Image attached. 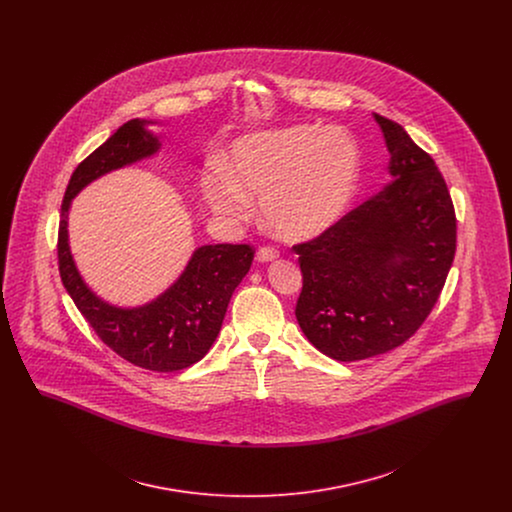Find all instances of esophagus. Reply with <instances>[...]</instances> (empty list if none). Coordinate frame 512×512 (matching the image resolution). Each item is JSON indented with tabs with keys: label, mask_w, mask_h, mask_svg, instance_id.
Segmentation results:
<instances>
[{
	"label": "esophagus",
	"mask_w": 512,
	"mask_h": 512,
	"mask_svg": "<svg viewBox=\"0 0 512 512\" xmlns=\"http://www.w3.org/2000/svg\"><path fill=\"white\" fill-rule=\"evenodd\" d=\"M278 249H274V247H270V245H263V247H259V251H257V261L259 263H270V261H274V259H278Z\"/></svg>",
	"instance_id": "34e87169"
}]
</instances>
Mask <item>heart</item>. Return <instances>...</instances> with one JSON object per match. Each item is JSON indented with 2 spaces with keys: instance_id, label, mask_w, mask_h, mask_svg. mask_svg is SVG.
I'll return each mask as SVG.
<instances>
[{
  "instance_id": "b5f03b06",
  "label": "heart",
  "mask_w": 512,
  "mask_h": 512,
  "mask_svg": "<svg viewBox=\"0 0 512 512\" xmlns=\"http://www.w3.org/2000/svg\"><path fill=\"white\" fill-rule=\"evenodd\" d=\"M361 149L341 128L295 124L238 140L228 171L201 178L207 205L242 219L249 199H261L268 228L286 240H311L334 226L353 199Z\"/></svg>"
}]
</instances>
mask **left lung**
Listing matches in <instances>:
<instances>
[{
	"instance_id": "left-lung-1",
	"label": "left lung",
	"mask_w": 512,
	"mask_h": 512,
	"mask_svg": "<svg viewBox=\"0 0 512 512\" xmlns=\"http://www.w3.org/2000/svg\"><path fill=\"white\" fill-rule=\"evenodd\" d=\"M374 119L393 180L315 240L293 245L303 274L297 322L320 353L343 363L409 340L432 313L457 249L455 207L434 159L401 124Z\"/></svg>"
}]
</instances>
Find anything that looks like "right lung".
Listing matches in <instances>:
<instances>
[{
    "mask_svg": "<svg viewBox=\"0 0 512 512\" xmlns=\"http://www.w3.org/2000/svg\"><path fill=\"white\" fill-rule=\"evenodd\" d=\"M149 122H124L76 167L61 205L57 259L65 290L107 347L140 368L176 372L201 361L217 340L230 297L251 267L253 245H201L167 292L142 307L121 309L84 284L67 234L74 195L99 176L159 151L157 136L146 130Z\"/></svg>",
    "mask_w": 512,
    "mask_h": 512,
    "instance_id": "obj_1",
    "label": "right lung"
}]
</instances>
